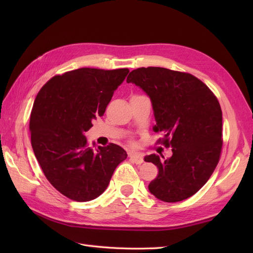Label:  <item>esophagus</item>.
<instances>
[{
    "label": "esophagus",
    "mask_w": 253,
    "mask_h": 253,
    "mask_svg": "<svg viewBox=\"0 0 253 253\" xmlns=\"http://www.w3.org/2000/svg\"><path fill=\"white\" fill-rule=\"evenodd\" d=\"M129 158H130L132 162H135L136 164H141L143 162V158H142V155H140V154L129 153Z\"/></svg>",
    "instance_id": "34e87169"
}]
</instances>
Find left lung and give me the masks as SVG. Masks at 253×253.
<instances>
[{
	"label": "left lung",
	"instance_id": "left-lung-1",
	"mask_svg": "<svg viewBox=\"0 0 253 253\" xmlns=\"http://www.w3.org/2000/svg\"><path fill=\"white\" fill-rule=\"evenodd\" d=\"M127 83L148 94L157 122L153 130L164 133L163 143L173 152L169 159L162 154L144 158L159 169L149 191L164 202L193 196L213 174L222 151V110L216 96L191 74L163 67L137 68Z\"/></svg>",
	"mask_w": 253,
	"mask_h": 253
}]
</instances>
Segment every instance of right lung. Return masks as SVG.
<instances>
[{"mask_svg": "<svg viewBox=\"0 0 253 253\" xmlns=\"http://www.w3.org/2000/svg\"><path fill=\"white\" fill-rule=\"evenodd\" d=\"M128 73V68L75 69L51 78L35 100L29 125L35 155L50 184L74 201L102 195L127 158L114 143L94 151L84 132L104 114Z\"/></svg>", "mask_w": 253, "mask_h": 253, "instance_id": "obj_1", "label": "right lung"}]
</instances>
